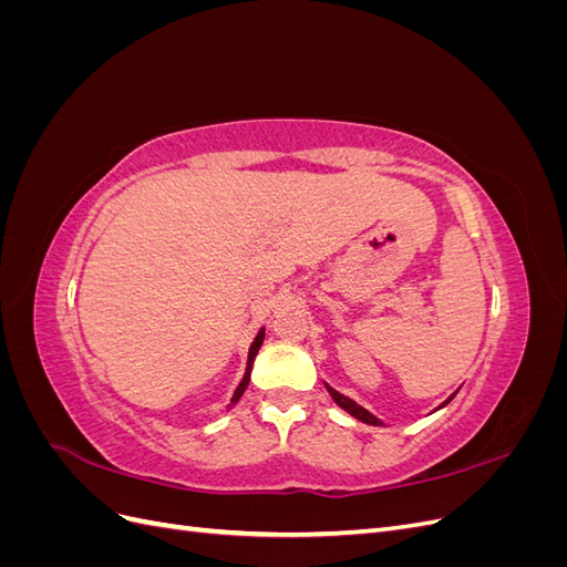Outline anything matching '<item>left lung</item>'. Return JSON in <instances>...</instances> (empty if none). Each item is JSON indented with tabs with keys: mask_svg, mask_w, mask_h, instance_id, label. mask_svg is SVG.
Returning a JSON list of instances; mask_svg holds the SVG:
<instances>
[{
	"mask_svg": "<svg viewBox=\"0 0 567 567\" xmlns=\"http://www.w3.org/2000/svg\"><path fill=\"white\" fill-rule=\"evenodd\" d=\"M326 385V390H329V394H331V398H333V402L342 409V411H348V414L350 416H354L357 421H362V423H369V425H383V421L381 419H375L373 414H371V411H367L364 406H359L354 400H350V398H346V394H340L338 390H333L329 383H323ZM456 394V392H454ZM454 394H452V398H454ZM452 398L450 400H444L437 409H442V406H447L450 402H452Z\"/></svg>",
	"mask_w": 567,
	"mask_h": 567,
	"instance_id": "left-lung-1",
	"label": "left lung"
}]
</instances>
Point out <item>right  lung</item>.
Wrapping results in <instances>:
<instances>
[{
  "label": "right lung",
  "mask_w": 567,
  "mask_h": 567,
  "mask_svg": "<svg viewBox=\"0 0 567 567\" xmlns=\"http://www.w3.org/2000/svg\"><path fill=\"white\" fill-rule=\"evenodd\" d=\"M262 340H265V329L257 331L255 340L250 342V350H248V362H246V373H244L241 383L236 385V390H234V394H231V402H229V406H234L238 400H241V394L246 392V388H248V383H250V371H252V362H255V357H257V350L262 348Z\"/></svg>",
  "instance_id": "right-lung-1"
}]
</instances>
